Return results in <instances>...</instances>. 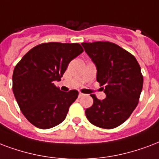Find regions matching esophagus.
<instances>
[{
  "label": "esophagus",
  "mask_w": 159,
  "mask_h": 159,
  "mask_svg": "<svg viewBox=\"0 0 159 159\" xmlns=\"http://www.w3.org/2000/svg\"><path fill=\"white\" fill-rule=\"evenodd\" d=\"M84 96H85V94L80 93L79 94H78V98H82V97H84Z\"/></svg>",
  "instance_id": "34e87169"
}]
</instances>
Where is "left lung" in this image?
Segmentation results:
<instances>
[{
  "label": "left lung",
  "instance_id": "1",
  "mask_svg": "<svg viewBox=\"0 0 159 159\" xmlns=\"http://www.w3.org/2000/svg\"><path fill=\"white\" fill-rule=\"evenodd\" d=\"M86 53L97 68V81L106 94L86 109L92 124L106 129L117 128L130 117L141 94L143 77L138 61L131 53L109 42H83Z\"/></svg>",
  "mask_w": 159,
  "mask_h": 159
}]
</instances>
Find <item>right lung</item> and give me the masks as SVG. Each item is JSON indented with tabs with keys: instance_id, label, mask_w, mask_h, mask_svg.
I'll list each match as a JSON object with an SVG mask.
<instances>
[{
	"instance_id": "1",
	"label": "right lung",
	"mask_w": 159,
	"mask_h": 159,
	"mask_svg": "<svg viewBox=\"0 0 159 159\" xmlns=\"http://www.w3.org/2000/svg\"><path fill=\"white\" fill-rule=\"evenodd\" d=\"M82 52L78 43H42L15 66L13 93L23 115L36 128L48 129L65 120L78 92H61L54 82L61 81L70 61Z\"/></svg>"
}]
</instances>
